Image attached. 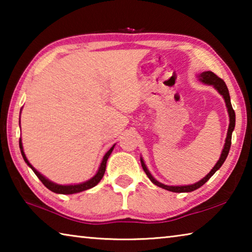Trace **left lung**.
<instances>
[{
	"label": "left lung",
	"instance_id": "left-lung-1",
	"mask_svg": "<svg viewBox=\"0 0 252 252\" xmlns=\"http://www.w3.org/2000/svg\"><path fill=\"white\" fill-rule=\"evenodd\" d=\"M198 79L200 82H202L207 85H211L212 88H215L220 95H222L225 106H227L228 110V114H229V127H228V132H227V138H225V142L222 151H221L220 158L217 163L215 164V167L211 169V171L209 172L206 177L202 178L201 180H199L198 182L193 183V185H187V186H167L164 183H161L158 180H156V178H153L152 174L149 171L146 163L142 159V157L140 158L141 160V165L144 170V172L148 176V178L150 179L151 182L153 185H156L158 187L162 188V189H165L168 191H171V192H191V191L197 190L198 188H200L201 186H203L209 179H210L213 174L216 173L217 170H219L221 168V165L223 164V162L225 161L228 157V153L230 150V147H231V136H232V132L234 130V126H236V114H234V111L232 109L231 105V101H230V95H229V90L227 88V85L223 82V80H221L220 78H218L213 72L211 71H204L202 73L198 74Z\"/></svg>",
	"mask_w": 252,
	"mask_h": 252
}]
</instances>
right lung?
<instances>
[{
    "label": "right lung",
    "mask_w": 252,
    "mask_h": 252,
    "mask_svg": "<svg viewBox=\"0 0 252 252\" xmlns=\"http://www.w3.org/2000/svg\"><path fill=\"white\" fill-rule=\"evenodd\" d=\"M21 110H22V109H21ZM20 114H21V112H20ZM19 143H20V150H21V153H22V157H23V159L25 161V163H27L29 167L33 170V172L36 174V177L40 179V180L42 181V183H43V185L46 188H48L49 190L52 191V192L60 193V194H73V193L82 192V191H85V190H88V189H91V188H93V187H95L97 183L101 181V179L103 178L104 172H105V168H106V161H108L110 155H111V153H112L114 147H116V144H113V146L110 148V150L105 153L104 157H103V159H102V161H101V164H100L99 169H97L96 173L91 179H89V180L84 181V182L76 183V185H59V183H55L53 181L49 180L48 178L44 177L42 173H40L35 168L33 167L31 163H30L27 156H25V153H24L22 140H21V138H20V142Z\"/></svg>",
    "instance_id": "obj_1"
}]
</instances>
